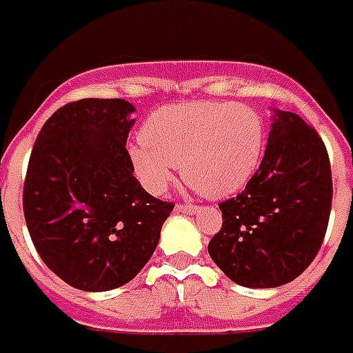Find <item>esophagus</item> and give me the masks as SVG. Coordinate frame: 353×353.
I'll use <instances>...</instances> for the list:
<instances>
[{"mask_svg": "<svg viewBox=\"0 0 353 353\" xmlns=\"http://www.w3.org/2000/svg\"><path fill=\"white\" fill-rule=\"evenodd\" d=\"M176 211L179 212H188V214H196L199 211V207L194 203H179L176 205Z\"/></svg>", "mask_w": 353, "mask_h": 353, "instance_id": "esophagus-1", "label": "esophagus"}]
</instances>
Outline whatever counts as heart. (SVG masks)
Here are the masks:
<instances>
[{"instance_id":"heart-1","label":"heart","mask_w":353,"mask_h":353,"mask_svg":"<svg viewBox=\"0 0 353 353\" xmlns=\"http://www.w3.org/2000/svg\"><path fill=\"white\" fill-rule=\"evenodd\" d=\"M142 144L129 150L132 171L161 194L181 174L205 197L236 194L251 181L264 152V121L245 104L197 101L156 110L141 129Z\"/></svg>"}]
</instances>
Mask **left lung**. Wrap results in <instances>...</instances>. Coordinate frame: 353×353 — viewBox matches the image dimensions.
Returning <instances> with one entry per match:
<instances>
[{"label":"left lung","mask_w":353,"mask_h":353,"mask_svg":"<svg viewBox=\"0 0 353 353\" xmlns=\"http://www.w3.org/2000/svg\"><path fill=\"white\" fill-rule=\"evenodd\" d=\"M332 203L329 154L301 116L276 110L259 171L219 203L209 241L214 264L237 285L270 289L299 277L323 243Z\"/></svg>","instance_id":"left-lung-1"}]
</instances>
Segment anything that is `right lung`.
<instances>
[{
  "label": "right lung",
  "instance_id": "add662e5",
  "mask_svg": "<svg viewBox=\"0 0 353 353\" xmlns=\"http://www.w3.org/2000/svg\"><path fill=\"white\" fill-rule=\"evenodd\" d=\"M134 106L81 99L52 114L32 150L22 207L37 254L81 291L129 283L154 254L174 203L150 196L125 148Z\"/></svg>",
  "mask_w": 353,
  "mask_h": 353
}]
</instances>
